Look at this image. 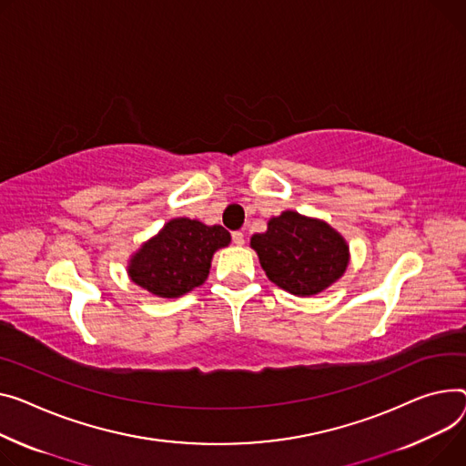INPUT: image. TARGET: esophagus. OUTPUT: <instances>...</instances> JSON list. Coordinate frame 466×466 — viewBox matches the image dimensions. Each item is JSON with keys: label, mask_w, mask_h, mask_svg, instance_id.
I'll list each match as a JSON object with an SVG mask.
<instances>
[{"label": "esophagus", "mask_w": 466, "mask_h": 466, "mask_svg": "<svg viewBox=\"0 0 466 466\" xmlns=\"http://www.w3.org/2000/svg\"><path fill=\"white\" fill-rule=\"evenodd\" d=\"M232 241L236 243V245H243L245 243V238H243V232H239V230H236V232H232Z\"/></svg>", "instance_id": "34e87169"}]
</instances>
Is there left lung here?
Instances as JSON below:
<instances>
[{
    "instance_id": "left-lung-1",
    "label": "left lung",
    "mask_w": 466,
    "mask_h": 466,
    "mask_svg": "<svg viewBox=\"0 0 466 466\" xmlns=\"http://www.w3.org/2000/svg\"><path fill=\"white\" fill-rule=\"evenodd\" d=\"M260 266L277 287L296 296H313L345 273L349 245L329 225L283 211L264 234L251 238Z\"/></svg>"
}]
</instances>
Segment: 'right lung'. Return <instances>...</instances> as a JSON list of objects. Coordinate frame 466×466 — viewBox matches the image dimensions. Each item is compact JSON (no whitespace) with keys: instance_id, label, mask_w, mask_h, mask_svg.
Wrapping results in <instances>:
<instances>
[{"instance_id":"obj_1","label":"right lung","mask_w":466,"mask_h":466,"mask_svg":"<svg viewBox=\"0 0 466 466\" xmlns=\"http://www.w3.org/2000/svg\"><path fill=\"white\" fill-rule=\"evenodd\" d=\"M230 243L221 225L206 227L193 219H172L142 245L133 257V281L159 298H179L200 287L209 273L211 257Z\"/></svg>"}]
</instances>
